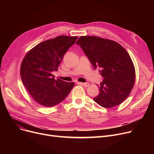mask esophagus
Here are the masks:
<instances>
[{"mask_svg": "<svg viewBox=\"0 0 154 154\" xmlns=\"http://www.w3.org/2000/svg\"><path fill=\"white\" fill-rule=\"evenodd\" d=\"M79 84H80V85H83V86H84V87H88V86L90 85V84H89V83H87V82H85V83L79 82Z\"/></svg>", "mask_w": 154, "mask_h": 154, "instance_id": "obj_1", "label": "esophagus"}]
</instances>
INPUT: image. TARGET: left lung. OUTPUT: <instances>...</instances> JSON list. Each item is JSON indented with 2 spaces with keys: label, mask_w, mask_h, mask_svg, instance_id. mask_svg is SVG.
<instances>
[{
  "label": "left lung",
  "mask_w": 154,
  "mask_h": 154,
  "mask_svg": "<svg viewBox=\"0 0 154 154\" xmlns=\"http://www.w3.org/2000/svg\"><path fill=\"white\" fill-rule=\"evenodd\" d=\"M76 44L81 47L95 69L104 78L97 86L99 94L94 100L105 108L122 103L135 84V70L130 55L114 40L97 36H80Z\"/></svg>",
  "instance_id": "1"
}]
</instances>
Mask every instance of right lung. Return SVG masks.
I'll list each match as a JSON object with an SVG mask.
<instances>
[{
	"label": "right lung",
	"mask_w": 154,
	"mask_h": 154,
	"mask_svg": "<svg viewBox=\"0 0 154 154\" xmlns=\"http://www.w3.org/2000/svg\"><path fill=\"white\" fill-rule=\"evenodd\" d=\"M77 36L60 35L35 45L26 54L20 65L22 82L36 102L52 107L61 102L71 91L74 82L55 79L64 54L74 44Z\"/></svg>",
	"instance_id": "1"
}]
</instances>
